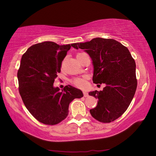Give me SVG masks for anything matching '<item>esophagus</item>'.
Wrapping results in <instances>:
<instances>
[{
    "instance_id": "obj_1",
    "label": "esophagus",
    "mask_w": 156,
    "mask_h": 156,
    "mask_svg": "<svg viewBox=\"0 0 156 156\" xmlns=\"http://www.w3.org/2000/svg\"><path fill=\"white\" fill-rule=\"evenodd\" d=\"M83 94H84V97H88V92H86V91H83Z\"/></svg>"
}]
</instances>
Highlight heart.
Masks as SVG:
<instances>
[{
	"instance_id": "heart-1",
	"label": "heart",
	"mask_w": 156,
	"mask_h": 156,
	"mask_svg": "<svg viewBox=\"0 0 156 156\" xmlns=\"http://www.w3.org/2000/svg\"><path fill=\"white\" fill-rule=\"evenodd\" d=\"M81 54H78L77 55V56H79ZM72 82H73V84H74L75 86H76V87H78V88H84L87 87V82H86V80H85L84 78H76L72 81Z\"/></svg>"
}]
</instances>
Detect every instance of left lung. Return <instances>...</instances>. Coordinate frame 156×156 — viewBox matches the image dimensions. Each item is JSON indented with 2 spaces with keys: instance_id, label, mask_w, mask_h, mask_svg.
Here are the masks:
<instances>
[{
  "instance_id": "1",
  "label": "left lung",
  "mask_w": 156,
  "mask_h": 156,
  "mask_svg": "<svg viewBox=\"0 0 156 156\" xmlns=\"http://www.w3.org/2000/svg\"><path fill=\"white\" fill-rule=\"evenodd\" d=\"M74 48L84 49L91 58L94 83L106 84L102 90L88 93L98 100L97 107L90 110L91 115L102 122L116 120L127 110L136 91L134 59L127 48L112 39L94 38L77 43Z\"/></svg>"
}]
</instances>
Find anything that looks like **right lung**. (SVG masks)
Returning <instances> with one entry per match:
<instances>
[{
    "instance_id": "right-lung-1",
    "label": "right lung",
    "mask_w": 156,
    "mask_h": 156,
    "mask_svg": "<svg viewBox=\"0 0 156 156\" xmlns=\"http://www.w3.org/2000/svg\"><path fill=\"white\" fill-rule=\"evenodd\" d=\"M75 44L39 43L22 56L17 72L19 93L29 112L42 123L54 125L60 122L68 115L69 103L83 97L80 90L70 85L62 91L54 87L63 59Z\"/></svg>"
}]
</instances>
